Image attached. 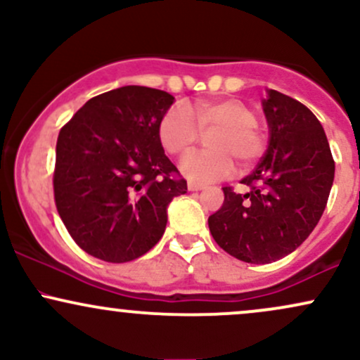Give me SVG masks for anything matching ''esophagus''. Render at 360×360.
<instances>
[{
    "label": "esophagus",
    "instance_id": "34e87169",
    "mask_svg": "<svg viewBox=\"0 0 360 360\" xmlns=\"http://www.w3.org/2000/svg\"><path fill=\"white\" fill-rule=\"evenodd\" d=\"M188 188H189V191H200V189H203L205 186L200 184V183H196V181H189Z\"/></svg>",
    "mask_w": 360,
    "mask_h": 360
}]
</instances>
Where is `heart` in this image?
Returning <instances> with one entry per match:
<instances>
[{
  "instance_id": "heart-1",
  "label": "heart",
  "mask_w": 360,
  "mask_h": 360,
  "mask_svg": "<svg viewBox=\"0 0 360 360\" xmlns=\"http://www.w3.org/2000/svg\"><path fill=\"white\" fill-rule=\"evenodd\" d=\"M257 115L240 100L200 101L193 108L171 106L157 127L160 146L172 155L183 157L196 146L201 134L206 150L194 152L181 162V169L196 183H212L233 172L235 160L240 166L255 162L267 148V134L257 123Z\"/></svg>"
}]
</instances>
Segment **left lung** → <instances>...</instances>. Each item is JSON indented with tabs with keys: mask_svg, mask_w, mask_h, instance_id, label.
I'll use <instances>...</instances> for the list:
<instances>
[{
	"mask_svg": "<svg viewBox=\"0 0 360 360\" xmlns=\"http://www.w3.org/2000/svg\"><path fill=\"white\" fill-rule=\"evenodd\" d=\"M271 140L255 171L225 186L221 208L208 218L214 242L235 259L269 264L308 238L320 221L335 176L323 127L295 98L271 89L264 100Z\"/></svg>",
	"mask_w": 360,
	"mask_h": 360,
	"instance_id": "left-lung-1",
	"label": "left lung"
}]
</instances>
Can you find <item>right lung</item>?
<instances>
[{
	"mask_svg": "<svg viewBox=\"0 0 360 360\" xmlns=\"http://www.w3.org/2000/svg\"><path fill=\"white\" fill-rule=\"evenodd\" d=\"M172 101L166 91L123 86L91 98L60 128L53 200L72 240L93 257L139 259L164 235L172 198L188 191L157 135Z\"/></svg>",
	"mask_w": 360,
	"mask_h": 360,
	"instance_id": "add662e5",
	"label": "right lung"
}]
</instances>
